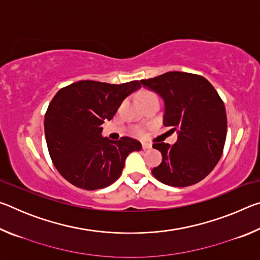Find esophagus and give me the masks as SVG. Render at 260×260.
<instances>
[{"label":"esophagus","instance_id":"esophagus-1","mask_svg":"<svg viewBox=\"0 0 260 260\" xmlns=\"http://www.w3.org/2000/svg\"><path fill=\"white\" fill-rule=\"evenodd\" d=\"M142 148H143V150H147V149H150L151 148V144L144 142V143H142Z\"/></svg>","mask_w":260,"mask_h":260}]
</instances>
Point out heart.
I'll use <instances>...</instances> for the list:
<instances>
[{"label":"heart","instance_id":"1","mask_svg":"<svg viewBox=\"0 0 260 260\" xmlns=\"http://www.w3.org/2000/svg\"><path fill=\"white\" fill-rule=\"evenodd\" d=\"M153 95L152 93H148V91H146V93H142L141 94V96H140V100H144V99H148V98H153ZM138 134L139 135H142V131H138Z\"/></svg>","mask_w":260,"mask_h":260}]
</instances>
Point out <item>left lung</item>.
<instances>
[{"mask_svg": "<svg viewBox=\"0 0 260 260\" xmlns=\"http://www.w3.org/2000/svg\"><path fill=\"white\" fill-rule=\"evenodd\" d=\"M141 85L164 101L162 124L177 132L172 146L155 142L160 165L151 172L160 182L187 187L200 182L218 164L227 135L226 109L214 87L204 77L172 71Z\"/></svg>", "mask_w": 260, "mask_h": 260, "instance_id": "left-lung-1", "label": "left lung"}]
</instances>
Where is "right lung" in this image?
I'll return each mask as SVG.
<instances>
[{"instance_id": "add662e5", "label": "right lung", "mask_w": 260, "mask_h": 260, "mask_svg": "<svg viewBox=\"0 0 260 260\" xmlns=\"http://www.w3.org/2000/svg\"><path fill=\"white\" fill-rule=\"evenodd\" d=\"M139 81L121 85L82 80L58 90L45 116L48 150L57 171L73 186L96 190L120 177L127 156L140 151L138 140L102 136V124L111 120Z\"/></svg>"}]
</instances>
